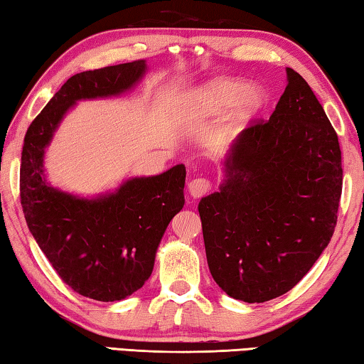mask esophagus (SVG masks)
I'll list each match as a JSON object with an SVG mask.
<instances>
[{
  "mask_svg": "<svg viewBox=\"0 0 364 364\" xmlns=\"http://www.w3.org/2000/svg\"><path fill=\"white\" fill-rule=\"evenodd\" d=\"M212 189V183L207 178H196L189 183V193L193 197H202L205 196L208 191Z\"/></svg>",
  "mask_w": 364,
  "mask_h": 364,
  "instance_id": "34e87169",
  "label": "esophagus"
}]
</instances>
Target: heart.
Instances as JSON below:
<instances>
[{
	"mask_svg": "<svg viewBox=\"0 0 364 364\" xmlns=\"http://www.w3.org/2000/svg\"><path fill=\"white\" fill-rule=\"evenodd\" d=\"M197 107L205 114H218L232 106V119H245L262 106V95L241 80L218 78L208 83L197 96Z\"/></svg>",
	"mask_w": 364,
	"mask_h": 364,
	"instance_id": "1",
	"label": "heart"
}]
</instances>
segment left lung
I'll list each match as a JSON object with an SVG mask.
<instances>
[{"label":"left lung","mask_w":364,"mask_h":364,"mask_svg":"<svg viewBox=\"0 0 364 364\" xmlns=\"http://www.w3.org/2000/svg\"><path fill=\"white\" fill-rule=\"evenodd\" d=\"M269 120H254L234 143L220 193L199 215L217 284L262 304L286 294L328 247L342 194L338 138L297 72Z\"/></svg>","instance_id":"left-lung-1"}]
</instances>
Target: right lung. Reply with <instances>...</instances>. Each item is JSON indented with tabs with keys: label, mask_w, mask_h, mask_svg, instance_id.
Here are the masks:
<instances>
[{
	"label": "right lung",
	"mask_w": 364,
	"mask_h": 364,
	"mask_svg": "<svg viewBox=\"0 0 364 364\" xmlns=\"http://www.w3.org/2000/svg\"><path fill=\"white\" fill-rule=\"evenodd\" d=\"M144 60L109 65L70 77L30 123L21 162V204L30 232L72 291L115 301L149 279L170 220L184 205V165L162 175L133 178L114 194L78 199L48 186L43 154L73 102L114 96L138 82Z\"/></svg>",
	"instance_id": "right-lung-1"
}]
</instances>
